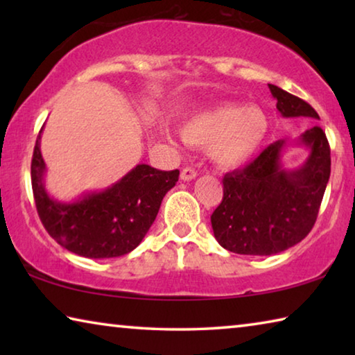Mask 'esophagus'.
<instances>
[{
	"instance_id": "34e87169",
	"label": "esophagus",
	"mask_w": 355,
	"mask_h": 355,
	"mask_svg": "<svg viewBox=\"0 0 355 355\" xmlns=\"http://www.w3.org/2000/svg\"><path fill=\"white\" fill-rule=\"evenodd\" d=\"M197 177V171L192 169V167H184L180 173V178L183 180V182H191V180H194Z\"/></svg>"
}]
</instances>
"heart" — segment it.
<instances>
[{
	"instance_id": "b5f03b06",
	"label": "heart",
	"mask_w": 355,
	"mask_h": 355,
	"mask_svg": "<svg viewBox=\"0 0 355 355\" xmlns=\"http://www.w3.org/2000/svg\"><path fill=\"white\" fill-rule=\"evenodd\" d=\"M269 133V119L257 106L225 103L191 116L182 125L183 139L209 147V156L222 169L248 164Z\"/></svg>"
}]
</instances>
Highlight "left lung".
Returning a JSON list of instances; mask_svg holds the SVG:
<instances>
[{"instance_id": "obj_1", "label": "left lung", "mask_w": 355, "mask_h": 355, "mask_svg": "<svg viewBox=\"0 0 355 355\" xmlns=\"http://www.w3.org/2000/svg\"><path fill=\"white\" fill-rule=\"evenodd\" d=\"M269 91L284 117L320 119L307 101L274 84ZM310 150L296 171L282 167L284 139L271 144L243 169L222 178L224 197L211 214L214 238L241 255H274L302 241L313 228L330 177V147L321 127L300 135Z\"/></svg>"}]
</instances>
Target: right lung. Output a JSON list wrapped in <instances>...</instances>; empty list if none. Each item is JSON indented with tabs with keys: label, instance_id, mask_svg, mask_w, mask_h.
<instances>
[{
	"label": "right lung",
	"instance_id": "add662e5",
	"mask_svg": "<svg viewBox=\"0 0 355 355\" xmlns=\"http://www.w3.org/2000/svg\"><path fill=\"white\" fill-rule=\"evenodd\" d=\"M44 175L39 133L31 161V183L35 208L48 235L76 255L114 258L141 244L166 192L178 182L180 171L137 164L111 188L84 194L70 203H61L46 194Z\"/></svg>",
	"mask_w": 355,
	"mask_h": 355
}]
</instances>
